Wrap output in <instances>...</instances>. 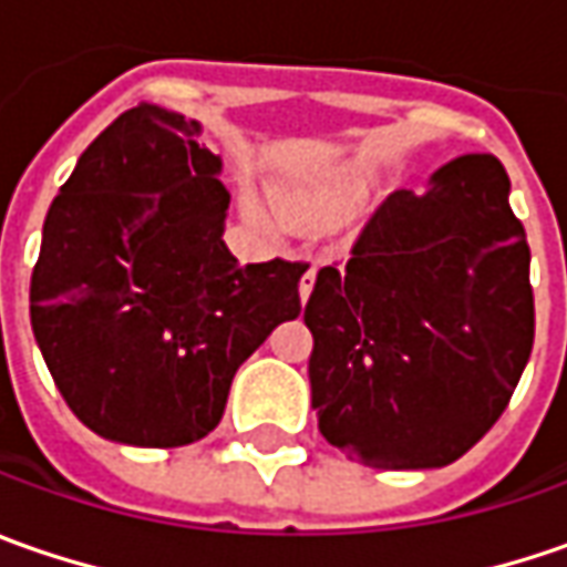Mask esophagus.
<instances>
[{
	"label": "esophagus",
	"instance_id": "obj_1",
	"mask_svg": "<svg viewBox=\"0 0 567 567\" xmlns=\"http://www.w3.org/2000/svg\"><path fill=\"white\" fill-rule=\"evenodd\" d=\"M313 285H317V264L310 266V269H307V272L301 276V285H298V291H301V301H307V298H310Z\"/></svg>",
	"mask_w": 567,
	"mask_h": 567
}]
</instances>
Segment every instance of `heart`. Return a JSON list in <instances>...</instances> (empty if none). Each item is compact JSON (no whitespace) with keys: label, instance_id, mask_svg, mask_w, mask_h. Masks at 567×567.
<instances>
[{"label":"heart","instance_id":"obj_1","mask_svg":"<svg viewBox=\"0 0 567 567\" xmlns=\"http://www.w3.org/2000/svg\"><path fill=\"white\" fill-rule=\"evenodd\" d=\"M332 200H301L303 213H322V209H329Z\"/></svg>","mask_w":567,"mask_h":567}]
</instances>
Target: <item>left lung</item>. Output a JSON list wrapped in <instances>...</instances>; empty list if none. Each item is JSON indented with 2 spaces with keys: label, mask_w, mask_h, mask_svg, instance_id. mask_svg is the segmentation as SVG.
<instances>
[{
  "label": "left lung",
  "mask_w": 567,
  "mask_h": 567,
  "mask_svg": "<svg viewBox=\"0 0 567 567\" xmlns=\"http://www.w3.org/2000/svg\"><path fill=\"white\" fill-rule=\"evenodd\" d=\"M508 190L496 156H458L423 197H385L348 257L317 272L310 389L348 458L445 467L508 408L534 348L530 247Z\"/></svg>",
  "instance_id": "left-lung-1"
}]
</instances>
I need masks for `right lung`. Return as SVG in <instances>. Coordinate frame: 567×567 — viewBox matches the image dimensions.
Returning <instances> with one entry per match:
<instances>
[{
	"label": "right lung",
	"mask_w": 567,
	"mask_h": 567,
	"mask_svg": "<svg viewBox=\"0 0 567 567\" xmlns=\"http://www.w3.org/2000/svg\"><path fill=\"white\" fill-rule=\"evenodd\" d=\"M185 115L122 112L59 187L30 276V326L55 389L96 436L204 440L238 367L301 313L303 260L238 266L219 159Z\"/></svg>",
	"instance_id": "right-lung-1"
}]
</instances>
